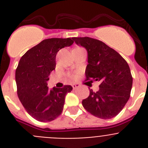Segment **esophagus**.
Listing matches in <instances>:
<instances>
[{
  "label": "esophagus",
  "mask_w": 148,
  "mask_h": 148,
  "mask_svg": "<svg viewBox=\"0 0 148 148\" xmlns=\"http://www.w3.org/2000/svg\"><path fill=\"white\" fill-rule=\"evenodd\" d=\"M80 86V85L78 84H73V89H77V88H78Z\"/></svg>",
  "instance_id": "esophagus-1"
}]
</instances>
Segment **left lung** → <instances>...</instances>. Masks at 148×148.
Instances as JSON below:
<instances>
[{
  "instance_id": "left-lung-1",
  "label": "left lung",
  "mask_w": 148,
  "mask_h": 148,
  "mask_svg": "<svg viewBox=\"0 0 148 148\" xmlns=\"http://www.w3.org/2000/svg\"><path fill=\"white\" fill-rule=\"evenodd\" d=\"M88 53L86 80L101 82L99 90H89L82 105L91 114L111 119L124 108L130 97L133 78L128 63L121 56L100 40L90 37H73Z\"/></svg>"
}]
</instances>
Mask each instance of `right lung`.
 Here are the masks:
<instances>
[{
    "instance_id": "right-lung-1",
    "label": "right lung",
    "mask_w": 148,
    "mask_h": 148,
    "mask_svg": "<svg viewBox=\"0 0 148 148\" xmlns=\"http://www.w3.org/2000/svg\"><path fill=\"white\" fill-rule=\"evenodd\" d=\"M73 38L44 40L28 50L20 59L16 69L17 95L26 112L38 121L51 122L62 114L65 96L73 87L50 89L47 81L56 68L58 51L73 44Z\"/></svg>"
}]
</instances>
